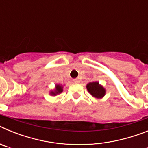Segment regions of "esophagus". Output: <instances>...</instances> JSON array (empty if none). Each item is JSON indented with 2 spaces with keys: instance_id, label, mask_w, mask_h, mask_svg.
Returning <instances> with one entry per match:
<instances>
[{
  "instance_id": "34e87169",
  "label": "esophagus",
  "mask_w": 148,
  "mask_h": 148,
  "mask_svg": "<svg viewBox=\"0 0 148 148\" xmlns=\"http://www.w3.org/2000/svg\"><path fill=\"white\" fill-rule=\"evenodd\" d=\"M73 82H74L75 84H78V79H76V78H75V79H73Z\"/></svg>"
}]
</instances>
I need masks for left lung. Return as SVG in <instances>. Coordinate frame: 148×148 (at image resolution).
I'll return each mask as SVG.
<instances>
[{"label": "left lung", "mask_w": 148, "mask_h": 148, "mask_svg": "<svg viewBox=\"0 0 148 148\" xmlns=\"http://www.w3.org/2000/svg\"><path fill=\"white\" fill-rule=\"evenodd\" d=\"M86 87L89 93L96 99H103L106 94V89L99 82H90Z\"/></svg>", "instance_id": "left-lung-1"}]
</instances>
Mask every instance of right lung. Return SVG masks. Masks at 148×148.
Returning <instances> with one entry per match:
<instances>
[{"instance_id": "1", "label": "right lung", "mask_w": 148, "mask_h": 148, "mask_svg": "<svg viewBox=\"0 0 148 148\" xmlns=\"http://www.w3.org/2000/svg\"><path fill=\"white\" fill-rule=\"evenodd\" d=\"M64 87V84H56L55 85V88L53 90H51L49 91V94L52 96H56L57 95H59L63 92V88Z\"/></svg>"}]
</instances>
